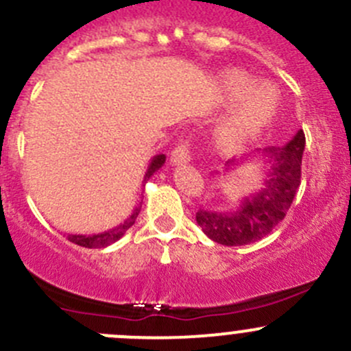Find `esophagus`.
<instances>
[{
  "label": "esophagus",
  "instance_id": "obj_1",
  "mask_svg": "<svg viewBox=\"0 0 351 351\" xmlns=\"http://www.w3.org/2000/svg\"><path fill=\"white\" fill-rule=\"evenodd\" d=\"M172 165H186L191 162V140H180L179 145L176 147V150L171 155Z\"/></svg>",
  "mask_w": 351,
  "mask_h": 351
}]
</instances>
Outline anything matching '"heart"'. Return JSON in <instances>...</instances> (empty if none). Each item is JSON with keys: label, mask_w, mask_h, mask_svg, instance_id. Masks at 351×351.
Returning <instances> with one entry per match:
<instances>
[{"label": "heart", "mask_w": 351, "mask_h": 351, "mask_svg": "<svg viewBox=\"0 0 351 351\" xmlns=\"http://www.w3.org/2000/svg\"><path fill=\"white\" fill-rule=\"evenodd\" d=\"M254 86V80L242 73H232L225 80V93L230 100H239L237 109L221 121L217 130V140L227 150L242 147L245 141L258 136L275 117L278 97L271 86Z\"/></svg>", "instance_id": "1"}]
</instances>
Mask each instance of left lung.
<instances>
[{
    "instance_id": "left-lung-1",
    "label": "left lung",
    "mask_w": 351,
    "mask_h": 351,
    "mask_svg": "<svg viewBox=\"0 0 351 351\" xmlns=\"http://www.w3.org/2000/svg\"><path fill=\"white\" fill-rule=\"evenodd\" d=\"M304 148V131L298 130L285 147L259 150V162L266 169L261 189L242 197L235 210L197 211L196 221L201 230L221 245H245L266 237L292 206L300 186ZM235 165L234 160L227 162L223 176L235 171Z\"/></svg>"
}]
</instances>
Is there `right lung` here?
Segmentation results:
<instances>
[{"mask_svg": "<svg viewBox=\"0 0 351 351\" xmlns=\"http://www.w3.org/2000/svg\"><path fill=\"white\" fill-rule=\"evenodd\" d=\"M164 164H165V155L164 154L155 155V157L152 158L150 165H148V169H147V174H145L143 186H145V182H147V180L150 179V177L154 176L155 172H157L158 169H160ZM140 210H141V204H138V206L133 210V213L130 215V218H126V220H124L121 225H117V227L109 228V230H106V232H100V234H92V235H73V234H69L68 241L73 242V244H78V245H82V247H88V249L107 247V245H110V244H114L116 241H119V239L123 237L124 234H126L128 228L133 227L134 221H136L138 213H140Z\"/></svg>", "mask_w": 351, "mask_h": 351, "instance_id": "right-lung-1", "label": "right lung"}]
</instances>
